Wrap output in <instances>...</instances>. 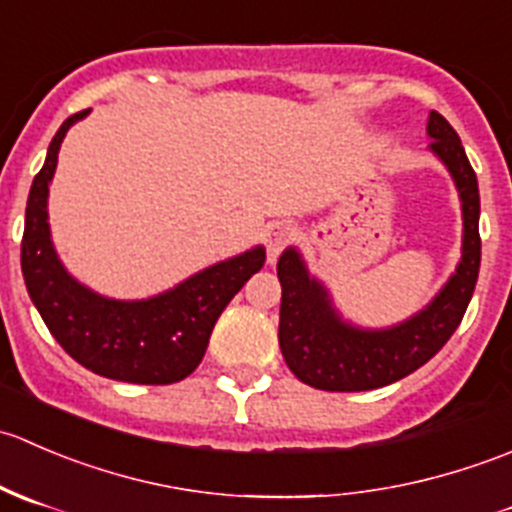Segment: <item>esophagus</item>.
<instances>
[{"label": "esophagus", "instance_id": "34e87169", "mask_svg": "<svg viewBox=\"0 0 512 512\" xmlns=\"http://www.w3.org/2000/svg\"><path fill=\"white\" fill-rule=\"evenodd\" d=\"M294 235V227L289 223H272L267 225L265 232V242H267V252H270V260H275L277 255L282 252V247L292 240Z\"/></svg>", "mask_w": 512, "mask_h": 512}]
</instances>
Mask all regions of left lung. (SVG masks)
I'll return each instance as SVG.
<instances>
[{
  "mask_svg": "<svg viewBox=\"0 0 512 512\" xmlns=\"http://www.w3.org/2000/svg\"><path fill=\"white\" fill-rule=\"evenodd\" d=\"M428 148L458 188L463 247L456 272L441 292L406 322L364 329L342 319L327 287L309 275L302 255L287 247L277 262L282 285L280 349L292 374L322 391H369L404 379L441 352L466 314L480 270V195L461 138L441 113L428 116Z\"/></svg>",
  "mask_w": 512,
  "mask_h": 512,
  "instance_id": "1",
  "label": "left lung"
}]
</instances>
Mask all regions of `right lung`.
I'll list each match as a JSON object with an SVG mask.
<instances>
[{"mask_svg": "<svg viewBox=\"0 0 512 512\" xmlns=\"http://www.w3.org/2000/svg\"><path fill=\"white\" fill-rule=\"evenodd\" d=\"M61 123L27 200L22 275L41 319L71 359L98 376L128 384H175L198 369L215 322L242 285L265 265V247L195 272L156 297L108 299L66 272L49 230V183L66 131L89 113Z\"/></svg>", "mask_w": 512, "mask_h": 512, "instance_id": "add662e5", "label": "right lung"}]
</instances>
